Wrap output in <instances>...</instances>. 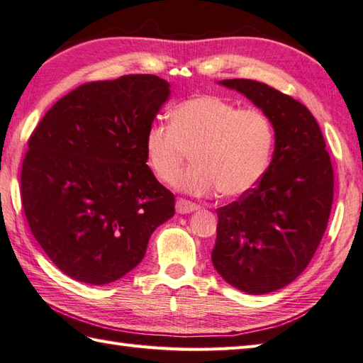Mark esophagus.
Wrapping results in <instances>:
<instances>
[{
    "label": "esophagus",
    "instance_id": "1",
    "mask_svg": "<svg viewBox=\"0 0 363 363\" xmlns=\"http://www.w3.org/2000/svg\"><path fill=\"white\" fill-rule=\"evenodd\" d=\"M198 204L189 201V199H184V198H177L176 199V212L177 213H190V212H195L198 209Z\"/></svg>",
    "mask_w": 363,
    "mask_h": 363
}]
</instances>
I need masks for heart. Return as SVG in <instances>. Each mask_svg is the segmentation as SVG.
<instances>
[{
  "instance_id": "1",
  "label": "heart",
  "mask_w": 363,
  "mask_h": 363,
  "mask_svg": "<svg viewBox=\"0 0 363 363\" xmlns=\"http://www.w3.org/2000/svg\"><path fill=\"white\" fill-rule=\"evenodd\" d=\"M274 143V128L265 112L238 109L225 98L201 95L179 103L169 125L152 123L145 134V157L152 174L169 184L188 152L192 164L176 187L194 195L221 190L226 196L250 191L264 176Z\"/></svg>"
}]
</instances>
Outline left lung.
<instances>
[{
  "instance_id": "obj_1",
  "label": "left lung",
  "mask_w": 363,
  "mask_h": 363,
  "mask_svg": "<svg viewBox=\"0 0 363 363\" xmlns=\"http://www.w3.org/2000/svg\"><path fill=\"white\" fill-rule=\"evenodd\" d=\"M265 112L274 128L272 164L257 186L217 209L212 262L233 287L265 295L295 281L328 228L334 169L311 111L264 82L225 79Z\"/></svg>"
}]
</instances>
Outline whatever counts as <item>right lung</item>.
Returning <instances> with one entry per match:
<instances>
[{"mask_svg": "<svg viewBox=\"0 0 363 363\" xmlns=\"http://www.w3.org/2000/svg\"><path fill=\"white\" fill-rule=\"evenodd\" d=\"M169 95L154 74L82 84L28 140L20 190L30 233L72 279L103 285L145 257L174 195L146 165L145 134Z\"/></svg>", "mask_w": 363, "mask_h": 363, "instance_id": "add662e5", "label": "right lung"}]
</instances>
